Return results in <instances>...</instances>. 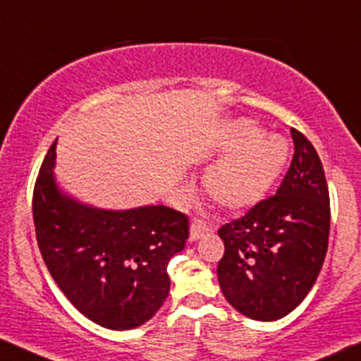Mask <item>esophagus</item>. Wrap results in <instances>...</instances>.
I'll use <instances>...</instances> for the list:
<instances>
[{"instance_id":"obj_1","label":"esophagus","mask_w":361,"mask_h":361,"mask_svg":"<svg viewBox=\"0 0 361 361\" xmlns=\"http://www.w3.org/2000/svg\"><path fill=\"white\" fill-rule=\"evenodd\" d=\"M206 231H207V226L204 225L202 221H199V219H193V221L190 223V242L199 240V238L202 237Z\"/></svg>"}]
</instances>
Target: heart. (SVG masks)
<instances>
[{
  "label": "heart",
  "instance_id": "1",
  "mask_svg": "<svg viewBox=\"0 0 361 361\" xmlns=\"http://www.w3.org/2000/svg\"><path fill=\"white\" fill-rule=\"evenodd\" d=\"M230 150L204 174V188L218 206L242 211L256 206L279 180L289 159V145L279 135L247 119L235 121L225 140Z\"/></svg>",
  "mask_w": 361,
  "mask_h": 361
}]
</instances>
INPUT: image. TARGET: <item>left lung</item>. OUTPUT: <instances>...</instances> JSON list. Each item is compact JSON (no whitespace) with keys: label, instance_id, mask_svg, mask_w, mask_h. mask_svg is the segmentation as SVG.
<instances>
[{"label":"left lung","instance_id":"obj_1","mask_svg":"<svg viewBox=\"0 0 361 361\" xmlns=\"http://www.w3.org/2000/svg\"><path fill=\"white\" fill-rule=\"evenodd\" d=\"M294 157L273 197L218 230L225 254L218 282L244 317L275 322L298 308L324 264L331 202L324 166L302 133L292 128Z\"/></svg>","mask_w":361,"mask_h":361}]
</instances>
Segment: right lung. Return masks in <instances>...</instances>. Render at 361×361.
Returning <instances> with one entry per match:
<instances>
[{"instance_id": "obj_1", "label": "right lung", "mask_w": 361, "mask_h": 361, "mask_svg": "<svg viewBox=\"0 0 361 361\" xmlns=\"http://www.w3.org/2000/svg\"><path fill=\"white\" fill-rule=\"evenodd\" d=\"M56 142L32 197L36 238L48 271L79 313L111 331L149 322L164 305L168 263L183 250L188 219L166 206L102 209L56 183Z\"/></svg>"}]
</instances>
